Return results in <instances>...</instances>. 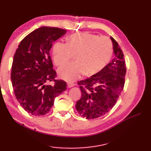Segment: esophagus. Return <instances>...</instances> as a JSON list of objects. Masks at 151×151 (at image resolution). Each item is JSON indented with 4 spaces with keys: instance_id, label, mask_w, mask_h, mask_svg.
<instances>
[{
    "instance_id": "obj_1",
    "label": "esophagus",
    "mask_w": 151,
    "mask_h": 151,
    "mask_svg": "<svg viewBox=\"0 0 151 151\" xmlns=\"http://www.w3.org/2000/svg\"><path fill=\"white\" fill-rule=\"evenodd\" d=\"M75 86V84L73 83H67V86L68 88H71L73 87V86Z\"/></svg>"
}]
</instances>
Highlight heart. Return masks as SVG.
<instances>
[{"label":"heart","mask_w":151,"mask_h":151,"mask_svg":"<svg viewBox=\"0 0 151 151\" xmlns=\"http://www.w3.org/2000/svg\"><path fill=\"white\" fill-rule=\"evenodd\" d=\"M112 53V45L107 37L89 32L70 35L66 43L57 42L53 46V61L57 66L68 62L73 55L76 61L66 64L58 69V75L67 81H73L82 74L91 76L103 70Z\"/></svg>","instance_id":"b5f03b06"}]
</instances>
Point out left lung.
<instances>
[{"label":"left lung","instance_id":"8db88e82","mask_svg":"<svg viewBox=\"0 0 151 151\" xmlns=\"http://www.w3.org/2000/svg\"><path fill=\"white\" fill-rule=\"evenodd\" d=\"M115 55L108 65L90 78L78 82L82 96L76 102L78 114L87 119L103 116L116 104L123 90L126 65L121 48L111 37Z\"/></svg>","mask_w":151,"mask_h":151}]
</instances>
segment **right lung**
<instances>
[{"label": "right lung", "instance_id": "1", "mask_svg": "<svg viewBox=\"0 0 151 151\" xmlns=\"http://www.w3.org/2000/svg\"><path fill=\"white\" fill-rule=\"evenodd\" d=\"M66 32L57 27H42L21 40L14 55L11 81L15 96L21 106L32 115L48 113L56 96L66 89V83L55 80L56 71L50 56L52 43ZM55 81L53 86H47Z\"/></svg>", "mask_w": 151, "mask_h": 151}]
</instances>
